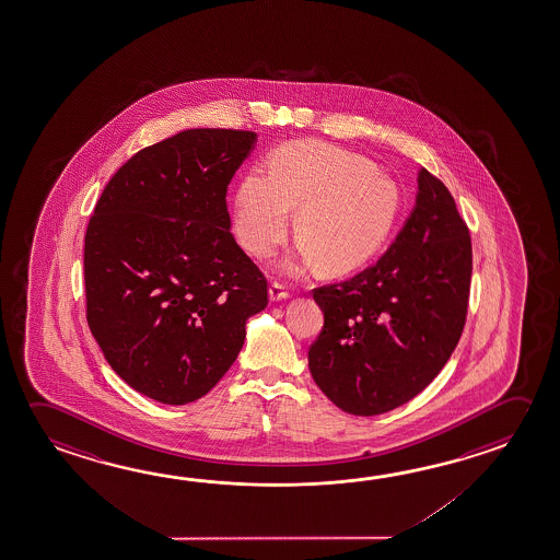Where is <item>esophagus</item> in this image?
Listing matches in <instances>:
<instances>
[{
  "mask_svg": "<svg viewBox=\"0 0 560 560\" xmlns=\"http://www.w3.org/2000/svg\"><path fill=\"white\" fill-rule=\"evenodd\" d=\"M289 291H287V287L283 283H277L273 281L271 287H269V299L271 301H283V299H289Z\"/></svg>",
  "mask_w": 560,
  "mask_h": 560,
  "instance_id": "34e87169",
  "label": "esophagus"
}]
</instances>
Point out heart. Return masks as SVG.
I'll use <instances>...</instances> for the list:
<instances>
[{
    "label": "heart",
    "instance_id": "b5f03b06",
    "mask_svg": "<svg viewBox=\"0 0 560 560\" xmlns=\"http://www.w3.org/2000/svg\"><path fill=\"white\" fill-rule=\"evenodd\" d=\"M291 207L299 256L289 271L320 259L326 271L361 266L383 246L400 214L398 185L369 158L320 140L277 148L271 174L259 167L242 177L234 201V232L257 257L276 254L287 238Z\"/></svg>",
    "mask_w": 560,
    "mask_h": 560
}]
</instances>
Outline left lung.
Masks as SVG:
<instances>
[{"label": "left lung", "mask_w": 560, "mask_h": 560, "mask_svg": "<svg viewBox=\"0 0 560 560\" xmlns=\"http://www.w3.org/2000/svg\"><path fill=\"white\" fill-rule=\"evenodd\" d=\"M418 185L410 219L376 264L312 291L324 326L308 349V368L343 412L376 416L420 395L450 361L467 322V222L425 167Z\"/></svg>", "instance_id": "left-lung-1"}]
</instances>
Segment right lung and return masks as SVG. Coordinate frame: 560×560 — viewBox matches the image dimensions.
<instances>
[{
	"label": "right lung",
	"mask_w": 560,
	"mask_h": 560,
	"mask_svg": "<svg viewBox=\"0 0 560 560\" xmlns=\"http://www.w3.org/2000/svg\"><path fill=\"white\" fill-rule=\"evenodd\" d=\"M254 142L252 130H182L120 165L93 209L85 318L113 371L158 402L207 395L269 303L226 207Z\"/></svg>",
	"instance_id": "obj_1"
}]
</instances>
